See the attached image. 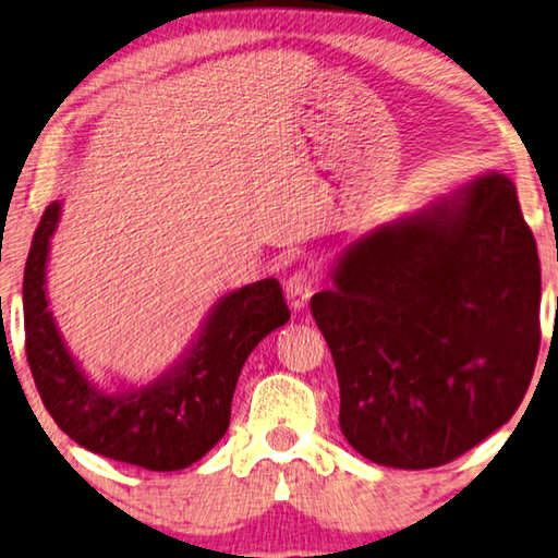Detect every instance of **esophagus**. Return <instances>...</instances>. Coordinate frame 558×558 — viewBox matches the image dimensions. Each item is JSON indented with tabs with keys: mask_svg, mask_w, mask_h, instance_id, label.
I'll return each mask as SVG.
<instances>
[{
	"mask_svg": "<svg viewBox=\"0 0 558 558\" xmlns=\"http://www.w3.org/2000/svg\"><path fill=\"white\" fill-rule=\"evenodd\" d=\"M316 291V279L312 277L308 271H296L291 274L289 281H287V299H289V306L294 308V312H301L308 304V299L314 296Z\"/></svg>",
	"mask_w": 558,
	"mask_h": 558,
	"instance_id": "esophagus-1",
	"label": "esophagus"
}]
</instances>
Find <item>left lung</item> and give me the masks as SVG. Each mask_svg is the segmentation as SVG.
<instances>
[{
    "mask_svg": "<svg viewBox=\"0 0 558 558\" xmlns=\"http://www.w3.org/2000/svg\"><path fill=\"white\" fill-rule=\"evenodd\" d=\"M312 314L341 433L365 460L427 470L509 423L538 355L542 271L517 187L485 172L363 234Z\"/></svg>",
    "mask_w": 558,
    "mask_h": 558,
    "instance_id": "8db88e82",
    "label": "left lung"
}]
</instances>
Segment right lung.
<instances>
[{
    "label": "right lung",
    "mask_w": 558,
    "mask_h": 558,
    "mask_svg": "<svg viewBox=\"0 0 558 558\" xmlns=\"http://www.w3.org/2000/svg\"><path fill=\"white\" fill-rule=\"evenodd\" d=\"M59 217L61 203L44 209L22 289L26 361L44 405L53 423L90 452L153 472L190 468L230 427L246 355L289 322L279 281L262 279L225 294L185 355L148 386L100 390L69 353L49 312L47 259Z\"/></svg>",
    "instance_id": "obj_1"
}]
</instances>
